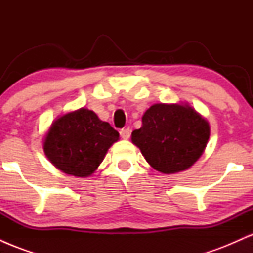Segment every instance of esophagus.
I'll return each mask as SVG.
<instances>
[{
	"label": "esophagus",
	"mask_w": 253,
	"mask_h": 253,
	"mask_svg": "<svg viewBox=\"0 0 253 253\" xmlns=\"http://www.w3.org/2000/svg\"><path fill=\"white\" fill-rule=\"evenodd\" d=\"M130 132H132V130H130V128H128V127H127V128L121 129V130H120L121 138L125 139V140H126V139H128L129 136H130Z\"/></svg>",
	"instance_id": "1"
}]
</instances>
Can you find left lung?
Instances as JSON below:
<instances>
[{"label": "left lung", "mask_w": 253, "mask_h": 253, "mask_svg": "<svg viewBox=\"0 0 253 253\" xmlns=\"http://www.w3.org/2000/svg\"><path fill=\"white\" fill-rule=\"evenodd\" d=\"M132 132V143L153 169L176 173L193 165L207 146L210 124L187 103H156Z\"/></svg>", "instance_id": "1"}]
</instances>
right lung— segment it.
Here are the masks:
<instances>
[{"label":"right lung","mask_w":253,"mask_h":253,"mask_svg":"<svg viewBox=\"0 0 253 253\" xmlns=\"http://www.w3.org/2000/svg\"><path fill=\"white\" fill-rule=\"evenodd\" d=\"M119 133L92 110L81 108L53 121L43 139V152L57 169L88 177L102 163Z\"/></svg>","instance_id":"1"}]
</instances>
